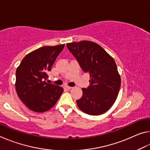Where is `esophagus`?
<instances>
[{"label":"esophagus","mask_w":150,"mask_h":150,"mask_svg":"<svg viewBox=\"0 0 150 150\" xmlns=\"http://www.w3.org/2000/svg\"><path fill=\"white\" fill-rule=\"evenodd\" d=\"M63 87H64L65 89H67V90H69V89H71V88H72L71 87H69V86H67V85H65Z\"/></svg>","instance_id":"esophagus-1"}]
</instances>
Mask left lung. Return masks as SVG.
I'll use <instances>...</instances> for the list:
<instances>
[{"label":"left lung","instance_id":"obj_1","mask_svg":"<svg viewBox=\"0 0 150 150\" xmlns=\"http://www.w3.org/2000/svg\"><path fill=\"white\" fill-rule=\"evenodd\" d=\"M67 47L83 71L90 75V85L82 88V97L77 100L78 107L90 115L105 113L115 103L120 88V76L115 60L93 42L69 43Z\"/></svg>","mask_w":150,"mask_h":150}]
</instances>
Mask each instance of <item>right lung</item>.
<instances>
[{"mask_svg":"<svg viewBox=\"0 0 150 150\" xmlns=\"http://www.w3.org/2000/svg\"><path fill=\"white\" fill-rule=\"evenodd\" d=\"M65 44L44 46L25 56L16 71V90L20 100L32 111L42 112L52 108L63 92L62 87L48 83L50 71Z\"/></svg>","mask_w":150,"mask_h":150,"instance_id":"1","label":"right lung"}]
</instances>
